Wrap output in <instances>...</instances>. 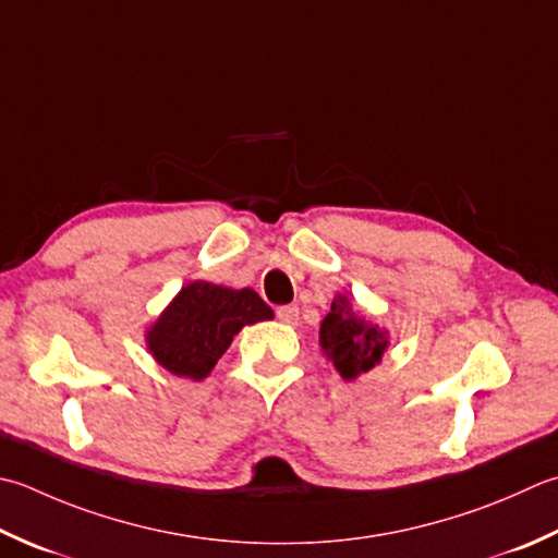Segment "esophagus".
<instances>
[{
	"label": "esophagus",
	"instance_id": "1",
	"mask_svg": "<svg viewBox=\"0 0 558 558\" xmlns=\"http://www.w3.org/2000/svg\"><path fill=\"white\" fill-rule=\"evenodd\" d=\"M278 319H280L282 324H290V326L298 324V322H300L298 304H286V307H280V310H278Z\"/></svg>",
	"mask_w": 558,
	"mask_h": 558
}]
</instances>
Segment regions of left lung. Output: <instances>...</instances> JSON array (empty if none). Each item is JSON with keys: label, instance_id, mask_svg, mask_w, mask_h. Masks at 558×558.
I'll return each mask as SVG.
<instances>
[{"label": "left lung", "instance_id": "8db88e82", "mask_svg": "<svg viewBox=\"0 0 558 558\" xmlns=\"http://www.w3.org/2000/svg\"><path fill=\"white\" fill-rule=\"evenodd\" d=\"M319 345L336 373L353 381L381 363L389 348V331L360 316L351 294L336 292L331 312L319 326Z\"/></svg>", "mask_w": 558, "mask_h": 558}]
</instances>
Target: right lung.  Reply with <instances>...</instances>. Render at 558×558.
I'll list each match as a JSON object with an SVG mask.
<instances>
[{"mask_svg": "<svg viewBox=\"0 0 558 558\" xmlns=\"http://www.w3.org/2000/svg\"><path fill=\"white\" fill-rule=\"evenodd\" d=\"M266 319H272V310L256 290L193 280L147 326L145 345L167 373L201 381L244 326Z\"/></svg>", "mask_w": 558, "mask_h": 558, "instance_id": "1", "label": "right lung"}]
</instances>
